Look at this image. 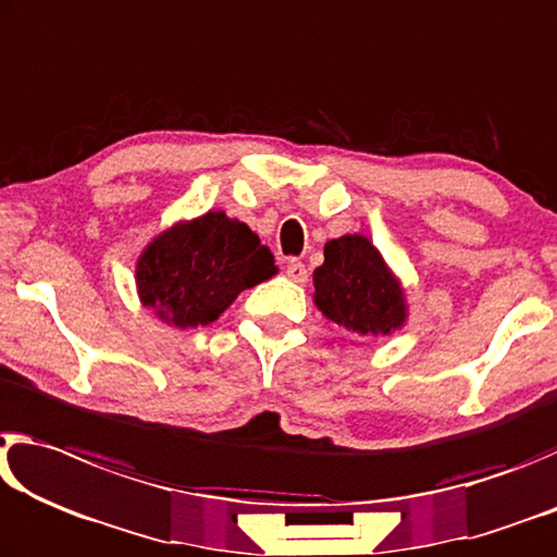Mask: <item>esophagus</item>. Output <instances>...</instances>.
<instances>
[{
	"mask_svg": "<svg viewBox=\"0 0 557 557\" xmlns=\"http://www.w3.org/2000/svg\"><path fill=\"white\" fill-rule=\"evenodd\" d=\"M286 276H288L290 281H296V284H306V281H308V269H306L300 261L290 259V261L286 263Z\"/></svg>",
	"mask_w": 557,
	"mask_h": 557,
	"instance_id": "34e87169",
	"label": "esophagus"
}]
</instances>
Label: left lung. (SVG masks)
Listing matches in <instances>:
<instances>
[{
    "instance_id": "obj_1",
    "label": "left lung",
    "mask_w": 557,
    "mask_h": 557,
    "mask_svg": "<svg viewBox=\"0 0 557 557\" xmlns=\"http://www.w3.org/2000/svg\"><path fill=\"white\" fill-rule=\"evenodd\" d=\"M313 271V304L355 335H389L407 321L405 288L368 236L345 234L323 249Z\"/></svg>"
}]
</instances>
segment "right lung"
Masks as SVG:
<instances>
[{
	"mask_svg": "<svg viewBox=\"0 0 557 557\" xmlns=\"http://www.w3.org/2000/svg\"><path fill=\"white\" fill-rule=\"evenodd\" d=\"M273 253L224 212L177 222L154 236L135 263L140 304L175 327L209 325L236 296L276 273Z\"/></svg>",
	"mask_w": 557,
	"mask_h": 557,
	"instance_id": "add662e5",
	"label": "right lung"
}]
</instances>
